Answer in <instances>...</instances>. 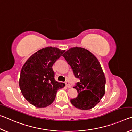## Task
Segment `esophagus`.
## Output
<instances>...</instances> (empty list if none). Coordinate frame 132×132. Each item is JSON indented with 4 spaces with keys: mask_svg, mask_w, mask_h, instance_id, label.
Instances as JSON below:
<instances>
[{
    "mask_svg": "<svg viewBox=\"0 0 132 132\" xmlns=\"http://www.w3.org/2000/svg\"><path fill=\"white\" fill-rule=\"evenodd\" d=\"M65 84H66V87H68V88H70L71 87V86L70 85V84H69V82L68 81H66L65 82Z\"/></svg>",
    "mask_w": 132,
    "mask_h": 132,
    "instance_id": "34e87169",
    "label": "esophagus"
}]
</instances>
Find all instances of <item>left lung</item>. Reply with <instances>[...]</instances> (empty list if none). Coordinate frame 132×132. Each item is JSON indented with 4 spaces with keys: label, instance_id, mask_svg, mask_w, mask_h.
Here are the masks:
<instances>
[{
    "label": "left lung",
    "instance_id": "obj_1",
    "mask_svg": "<svg viewBox=\"0 0 132 132\" xmlns=\"http://www.w3.org/2000/svg\"><path fill=\"white\" fill-rule=\"evenodd\" d=\"M63 56L80 80L73 87L78 95L70 100L71 104L81 110L93 108L105 94L106 79L99 61L88 50L80 47L69 49Z\"/></svg>",
    "mask_w": 132,
    "mask_h": 132
}]
</instances>
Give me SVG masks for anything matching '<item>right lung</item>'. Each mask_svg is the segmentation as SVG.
Here are the masks:
<instances>
[{"instance_id": "obj_1", "label": "right lung", "mask_w": 132, "mask_h": 132, "mask_svg": "<svg viewBox=\"0 0 132 132\" xmlns=\"http://www.w3.org/2000/svg\"><path fill=\"white\" fill-rule=\"evenodd\" d=\"M65 50L46 47L28 58L21 69L19 86L24 98L32 105L44 108L55 99L57 90L65 84L56 81L53 64Z\"/></svg>"}]
</instances>
